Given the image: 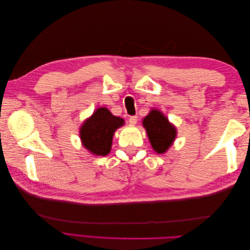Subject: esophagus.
Wrapping results in <instances>:
<instances>
[{
  "label": "esophagus",
  "mask_w": 250,
  "mask_h": 250,
  "mask_svg": "<svg viewBox=\"0 0 250 250\" xmlns=\"http://www.w3.org/2000/svg\"><path fill=\"white\" fill-rule=\"evenodd\" d=\"M128 122H129L131 125H135L138 123V117L137 116H132L129 119H128Z\"/></svg>",
  "instance_id": "esophagus-1"
}]
</instances>
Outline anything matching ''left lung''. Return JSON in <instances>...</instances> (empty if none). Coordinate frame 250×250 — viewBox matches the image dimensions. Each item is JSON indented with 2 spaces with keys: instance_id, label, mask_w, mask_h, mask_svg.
I'll return each mask as SVG.
<instances>
[{
  "instance_id": "8db88e82",
  "label": "left lung",
  "mask_w": 250,
  "mask_h": 250,
  "mask_svg": "<svg viewBox=\"0 0 250 250\" xmlns=\"http://www.w3.org/2000/svg\"><path fill=\"white\" fill-rule=\"evenodd\" d=\"M143 126L145 127L151 146L157 153H165L171 147L176 138V128L163 113L152 109L149 115L143 120Z\"/></svg>"
}]
</instances>
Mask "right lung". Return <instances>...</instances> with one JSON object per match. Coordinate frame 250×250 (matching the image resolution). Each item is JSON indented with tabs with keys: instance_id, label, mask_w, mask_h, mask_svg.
Listing matches in <instances>:
<instances>
[{
	"instance_id": "add662e5",
	"label": "right lung",
	"mask_w": 250,
	"mask_h": 250,
	"mask_svg": "<svg viewBox=\"0 0 250 250\" xmlns=\"http://www.w3.org/2000/svg\"><path fill=\"white\" fill-rule=\"evenodd\" d=\"M124 125V120L115 117L106 107H99L80 128L82 145L95 155L109 153L113 133Z\"/></svg>"
}]
</instances>
